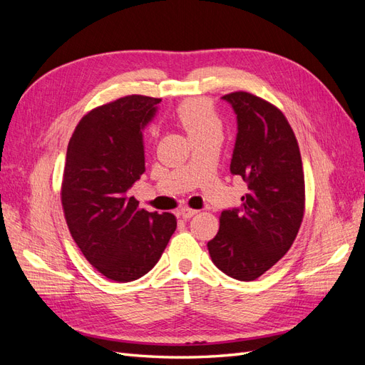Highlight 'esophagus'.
<instances>
[{
    "label": "esophagus",
    "instance_id": "obj_1",
    "mask_svg": "<svg viewBox=\"0 0 365 365\" xmlns=\"http://www.w3.org/2000/svg\"><path fill=\"white\" fill-rule=\"evenodd\" d=\"M196 213H197V210H193V208H189V207H184V208H181L180 212H178V215H180L182 219H189V217L195 216Z\"/></svg>",
    "mask_w": 365,
    "mask_h": 365
}]
</instances>
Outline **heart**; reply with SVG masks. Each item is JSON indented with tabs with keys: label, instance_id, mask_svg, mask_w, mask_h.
I'll use <instances>...</instances> for the list:
<instances>
[{
	"label": "heart",
	"instance_id": "heart-1",
	"mask_svg": "<svg viewBox=\"0 0 365 365\" xmlns=\"http://www.w3.org/2000/svg\"><path fill=\"white\" fill-rule=\"evenodd\" d=\"M176 117L190 138L210 134L222 135V120L216 108L207 98H189L176 108Z\"/></svg>",
	"mask_w": 365,
	"mask_h": 365
}]
</instances>
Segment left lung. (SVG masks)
Listing matches in <instances>:
<instances>
[{"label":"left lung","mask_w":365,"mask_h":365,"mask_svg":"<svg viewBox=\"0 0 365 365\" xmlns=\"http://www.w3.org/2000/svg\"><path fill=\"white\" fill-rule=\"evenodd\" d=\"M224 101L237 115L230 170L248 184L242 207L220 213L210 257L230 277L256 280L277 263L297 237L304 215V173L288 120L263 98L236 91Z\"/></svg>","instance_id":"1"}]
</instances>
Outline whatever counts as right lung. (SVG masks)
<instances>
[{
    "instance_id": "right-lung-1",
    "label": "right lung",
    "mask_w": 365,
    "mask_h": 365,
    "mask_svg": "<svg viewBox=\"0 0 365 365\" xmlns=\"http://www.w3.org/2000/svg\"><path fill=\"white\" fill-rule=\"evenodd\" d=\"M161 98L126 96L82 117L68 143L61 200L85 259L114 282H132L160 260L176 230L172 213H149L128 190L145 172L141 130Z\"/></svg>"
}]
</instances>
